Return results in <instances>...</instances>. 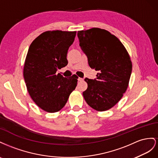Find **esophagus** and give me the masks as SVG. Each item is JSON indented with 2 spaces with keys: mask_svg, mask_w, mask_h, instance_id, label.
I'll use <instances>...</instances> for the list:
<instances>
[{
  "mask_svg": "<svg viewBox=\"0 0 158 158\" xmlns=\"http://www.w3.org/2000/svg\"><path fill=\"white\" fill-rule=\"evenodd\" d=\"M83 78H81V77H79L78 78V81H83Z\"/></svg>",
  "mask_w": 158,
  "mask_h": 158,
  "instance_id": "obj_1",
  "label": "esophagus"
}]
</instances>
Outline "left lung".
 <instances>
[{
  "instance_id": "1",
  "label": "left lung",
  "mask_w": 158,
  "mask_h": 158,
  "mask_svg": "<svg viewBox=\"0 0 158 158\" xmlns=\"http://www.w3.org/2000/svg\"><path fill=\"white\" fill-rule=\"evenodd\" d=\"M79 46L90 67L98 71L97 79L85 78L83 93L87 104L97 111L113 107L127 90L132 64L124 45L109 31L98 28L78 31Z\"/></svg>"
}]
</instances>
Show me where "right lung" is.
<instances>
[{
    "label": "right lung",
    "mask_w": 158,
    "mask_h": 158,
    "mask_svg": "<svg viewBox=\"0 0 158 158\" xmlns=\"http://www.w3.org/2000/svg\"><path fill=\"white\" fill-rule=\"evenodd\" d=\"M76 31H44L30 44L24 66V78L31 98L48 112L60 111L75 89L78 77L56 73L67 65V54Z\"/></svg>",
    "instance_id": "right-lung-1"
}]
</instances>
